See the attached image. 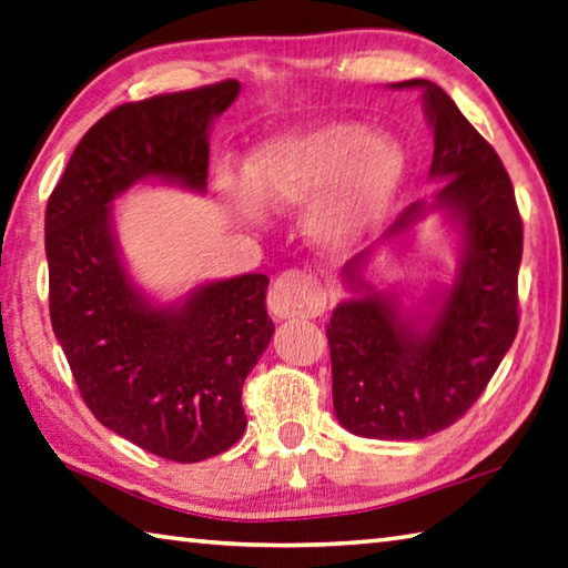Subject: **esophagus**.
Instances as JSON below:
<instances>
[{"mask_svg":"<svg viewBox=\"0 0 568 568\" xmlns=\"http://www.w3.org/2000/svg\"><path fill=\"white\" fill-rule=\"evenodd\" d=\"M327 295L317 277L305 271H285L267 291V311L275 317H317L325 313Z\"/></svg>","mask_w":568,"mask_h":568,"instance_id":"34e87169","label":"esophagus"}]
</instances>
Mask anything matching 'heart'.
<instances>
[{
  "mask_svg": "<svg viewBox=\"0 0 568 568\" xmlns=\"http://www.w3.org/2000/svg\"><path fill=\"white\" fill-rule=\"evenodd\" d=\"M407 176L405 146L387 131L329 121L267 139L245 161V179L229 169L215 183L235 213L261 223V205L295 211L311 202L303 229L325 251H345L373 233Z\"/></svg>",
  "mask_w": 568,
  "mask_h": 568,
  "instance_id": "heart-1",
  "label": "heart"
}]
</instances>
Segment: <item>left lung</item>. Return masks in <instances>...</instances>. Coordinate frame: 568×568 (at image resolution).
Masks as SVG:
<instances>
[{"mask_svg": "<svg viewBox=\"0 0 568 568\" xmlns=\"http://www.w3.org/2000/svg\"><path fill=\"white\" fill-rule=\"evenodd\" d=\"M392 89H419L435 133L429 179L435 201H415L375 245L349 257L343 281L353 293L327 325L333 405L339 425L359 437L422 439L447 429L487 387L517 337V275L521 215L514 185L479 131L445 91L427 79ZM442 212L463 239L456 281L425 312L407 314L364 277L377 244L406 234Z\"/></svg>", "mask_w": 568, "mask_h": 568, "instance_id": "1", "label": "left lung"}]
</instances>
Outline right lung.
I'll list each match as a JSON object with an SVG mask.
<instances>
[{
	"label": "right lung",
	"mask_w": 568,
	"mask_h": 568,
	"mask_svg": "<svg viewBox=\"0 0 568 568\" xmlns=\"http://www.w3.org/2000/svg\"><path fill=\"white\" fill-rule=\"evenodd\" d=\"M235 79L109 111L71 153L44 215L49 315L81 397L101 425L171 462L243 437L241 389L275 333L267 275L211 281L161 305L133 283L113 201L156 179L205 193L209 133Z\"/></svg>",
	"instance_id": "add662e5"
}]
</instances>
